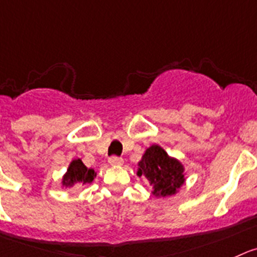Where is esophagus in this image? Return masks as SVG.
<instances>
[{
	"mask_svg": "<svg viewBox=\"0 0 257 257\" xmlns=\"http://www.w3.org/2000/svg\"><path fill=\"white\" fill-rule=\"evenodd\" d=\"M109 164L111 166H120V165H123V158L117 157V156H111L109 158Z\"/></svg>",
	"mask_w": 257,
	"mask_h": 257,
	"instance_id": "obj_1",
	"label": "esophagus"
}]
</instances>
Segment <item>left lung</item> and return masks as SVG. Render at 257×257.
<instances>
[{
  "label": "left lung",
  "instance_id": "8db88e82",
  "mask_svg": "<svg viewBox=\"0 0 257 257\" xmlns=\"http://www.w3.org/2000/svg\"><path fill=\"white\" fill-rule=\"evenodd\" d=\"M138 176H145L152 186V194L157 198L174 195L185 183L183 164L170 157L158 145L147 148L138 162Z\"/></svg>",
  "mask_w": 257,
  "mask_h": 257
}]
</instances>
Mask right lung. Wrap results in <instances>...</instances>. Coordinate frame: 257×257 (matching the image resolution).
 <instances>
[{
	"mask_svg": "<svg viewBox=\"0 0 257 257\" xmlns=\"http://www.w3.org/2000/svg\"><path fill=\"white\" fill-rule=\"evenodd\" d=\"M95 176L96 172L92 169L86 167L80 158H77L69 164L67 172L62 179V185L64 188H72L74 185H86V184L92 183Z\"/></svg>",
	"mask_w": 257,
	"mask_h": 257,
	"instance_id": "1",
	"label": "right lung"
}]
</instances>
